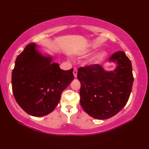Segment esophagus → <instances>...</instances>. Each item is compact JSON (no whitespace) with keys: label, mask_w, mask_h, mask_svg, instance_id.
Returning <instances> with one entry per match:
<instances>
[{"label":"esophagus","mask_w":149,"mask_h":149,"mask_svg":"<svg viewBox=\"0 0 149 149\" xmlns=\"http://www.w3.org/2000/svg\"><path fill=\"white\" fill-rule=\"evenodd\" d=\"M73 73H74V77H77V69L74 68V72H73Z\"/></svg>","instance_id":"34e87169"}]
</instances>
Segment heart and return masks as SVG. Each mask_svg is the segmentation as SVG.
Masks as SVG:
<instances>
[{"label": "heart", "mask_w": 149, "mask_h": 149, "mask_svg": "<svg viewBox=\"0 0 149 149\" xmlns=\"http://www.w3.org/2000/svg\"><path fill=\"white\" fill-rule=\"evenodd\" d=\"M90 50H82V51H79L78 54L81 56H86L87 54L90 53ZM106 55V53L104 52H101V53H98L96 54L95 56H94L93 58H91V60L89 61V63L91 64H98L103 59L104 56Z\"/></svg>", "instance_id": "heart-1"}]
</instances>
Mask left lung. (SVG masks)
Segmentation results:
<instances>
[{
  "mask_svg": "<svg viewBox=\"0 0 149 149\" xmlns=\"http://www.w3.org/2000/svg\"><path fill=\"white\" fill-rule=\"evenodd\" d=\"M109 59L116 63L114 71L107 72L98 64L81 67L77 71L81 83L80 104L95 119H108L120 111L132 88V67L125 54L116 52Z\"/></svg>",
  "mask_w": 149,
  "mask_h": 149,
  "instance_id": "left-lung-1",
  "label": "left lung"
}]
</instances>
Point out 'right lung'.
I'll list each match as a JSON object with an SVG mask.
<instances>
[{
  "mask_svg": "<svg viewBox=\"0 0 149 149\" xmlns=\"http://www.w3.org/2000/svg\"><path fill=\"white\" fill-rule=\"evenodd\" d=\"M30 43L16 58L12 90L24 111L35 117L49 114L57 106L63 91L74 79V69L63 70L51 56H45Z\"/></svg>",
  "mask_w": 149,
  "mask_h": 149,
  "instance_id": "add662e5",
  "label": "right lung"
}]
</instances>
